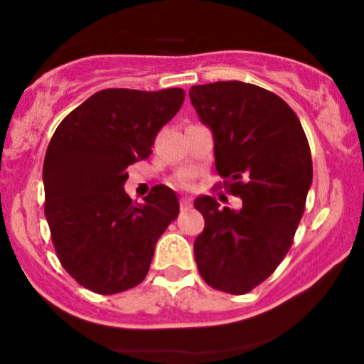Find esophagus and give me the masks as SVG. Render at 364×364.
<instances>
[{"label": "esophagus", "mask_w": 364, "mask_h": 364, "mask_svg": "<svg viewBox=\"0 0 364 364\" xmlns=\"http://www.w3.org/2000/svg\"><path fill=\"white\" fill-rule=\"evenodd\" d=\"M179 205H181V211H186V209H190V205H192V203H190V199H181V203H179Z\"/></svg>", "instance_id": "1"}]
</instances>
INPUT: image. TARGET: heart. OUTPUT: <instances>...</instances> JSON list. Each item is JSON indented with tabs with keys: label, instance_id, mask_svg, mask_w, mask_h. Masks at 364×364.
<instances>
[{
	"label": "heart",
	"instance_id": "1",
	"mask_svg": "<svg viewBox=\"0 0 364 364\" xmlns=\"http://www.w3.org/2000/svg\"><path fill=\"white\" fill-rule=\"evenodd\" d=\"M176 186H179V188H190L192 186V176L190 174H181L178 179H176Z\"/></svg>",
	"mask_w": 364,
	"mask_h": 364
}]
</instances>
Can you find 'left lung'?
Listing matches in <instances>:
<instances>
[{
    "instance_id": "obj_1",
    "label": "left lung",
    "mask_w": 364,
    "mask_h": 364,
    "mask_svg": "<svg viewBox=\"0 0 364 364\" xmlns=\"http://www.w3.org/2000/svg\"><path fill=\"white\" fill-rule=\"evenodd\" d=\"M190 100L211 130L216 172L243 200L220 208L215 197L193 200L204 230L193 253L208 285L247 294L284 260L311 186L310 146L296 112L278 95L240 80L192 86Z\"/></svg>"
}]
</instances>
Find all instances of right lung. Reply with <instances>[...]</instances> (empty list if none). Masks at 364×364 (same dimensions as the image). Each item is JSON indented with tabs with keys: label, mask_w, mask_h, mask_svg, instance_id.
Returning a JSON list of instances; mask_svg holds the SVG:
<instances>
[{
	"label": "right lung",
	"mask_w": 364,
	"mask_h": 364,
	"mask_svg": "<svg viewBox=\"0 0 364 364\" xmlns=\"http://www.w3.org/2000/svg\"><path fill=\"white\" fill-rule=\"evenodd\" d=\"M185 91L112 87L91 95L54 132L43 160L46 218L61 266L82 287L117 294L146 278L179 200L156 185L144 204L124 192L127 167L151 155Z\"/></svg>",
	"instance_id": "1"
}]
</instances>
